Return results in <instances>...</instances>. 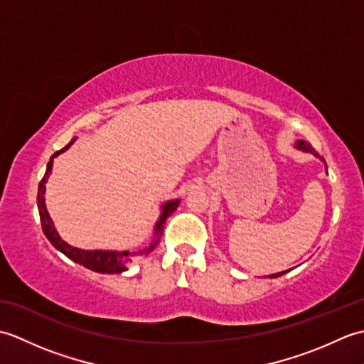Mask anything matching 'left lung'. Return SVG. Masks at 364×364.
<instances>
[{
	"mask_svg": "<svg viewBox=\"0 0 364 364\" xmlns=\"http://www.w3.org/2000/svg\"><path fill=\"white\" fill-rule=\"evenodd\" d=\"M296 149L297 150H301V151H306V153H311V154H314L316 158H319L323 164H326V161H323V158L322 156H319V153L318 151H314V149L311 146V144H308L306 141H297V144H296ZM326 168H327V166H326ZM288 272V270H284V272H278V274H272V275H269V278H277V277H280V275H283V274H286Z\"/></svg>",
	"mask_w": 364,
	"mask_h": 364,
	"instance_id": "obj_1",
	"label": "left lung"
}]
</instances>
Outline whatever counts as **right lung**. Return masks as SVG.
Instances as JSON below:
<instances>
[{
	"instance_id": "obj_1",
	"label": "right lung",
	"mask_w": 364,
	"mask_h": 364,
	"mask_svg": "<svg viewBox=\"0 0 364 364\" xmlns=\"http://www.w3.org/2000/svg\"><path fill=\"white\" fill-rule=\"evenodd\" d=\"M73 137L70 144L67 146H64L63 150L56 151L51 156L50 162L46 164V172L42 178V181L38 183V192H37V208H38V215H41V222H42V230L46 236V239L56 247L59 252H63L67 258H70L72 261L78 262V264H82L84 267H87L90 270H94V272H100V274H122L128 270L129 264L133 262V258L137 257V255H149L151 253L154 249H156V245L161 239L162 235V228H164V222L167 220V218L170 214H172L178 205H180V198H175V200H168L164 205L161 206V215L156 222V225H154V239L151 241L150 245L144 247L142 250H137V252H115V250H82L78 249V247H72L70 244H67L65 241L60 239V236L58 235L56 228L53 225V220L50 218L48 211H46V206H45V186H46V181H48V176L51 173V168H53V158H56L58 154H60L63 151H65L68 146H70L75 142Z\"/></svg>"
}]
</instances>
